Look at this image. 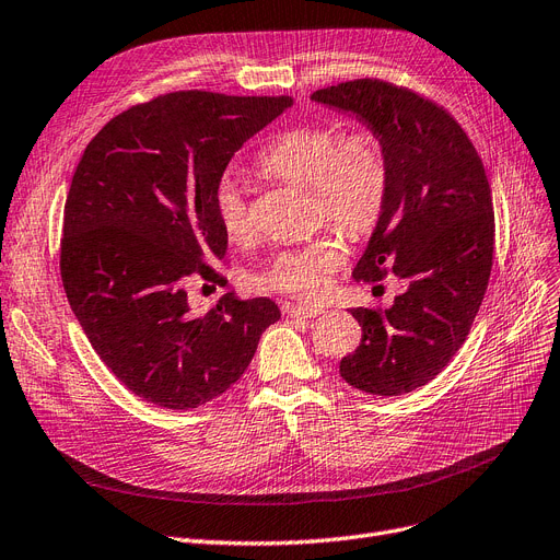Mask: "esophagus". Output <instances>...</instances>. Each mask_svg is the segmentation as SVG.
Segmentation results:
<instances>
[{
  "label": "esophagus",
  "mask_w": 560,
  "mask_h": 560,
  "mask_svg": "<svg viewBox=\"0 0 560 560\" xmlns=\"http://www.w3.org/2000/svg\"><path fill=\"white\" fill-rule=\"evenodd\" d=\"M287 315L292 319H315L324 315V310L317 305H287Z\"/></svg>",
  "instance_id": "esophagus-1"
}]
</instances>
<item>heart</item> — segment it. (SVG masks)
Returning <instances> with one entry per match:
<instances>
[{
    "instance_id": "1",
    "label": "heart",
    "mask_w": 560,
    "mask_h": 560,
    "mask_svg": "<svg viewBox=\"0 0 560 560\" xmlns=\"http://www.w3.org/2000/svg\"><path fill=\"white\" fill-rule=\"evenodd\" d=\"M257 167L284 184L312 188L317 197V215L347 236L372 232L388 202V153L382 138L370 128L347 132L332 124L292 128L261 153ZM215 213L222 232L232 241H243L253 232L248 199L234 178H222L218 184ZM342 261V241L335 234H324L301 248L278 253L255 276V287L271 294L317 299L326 292Z\"/></svg>"
}]
</instances>
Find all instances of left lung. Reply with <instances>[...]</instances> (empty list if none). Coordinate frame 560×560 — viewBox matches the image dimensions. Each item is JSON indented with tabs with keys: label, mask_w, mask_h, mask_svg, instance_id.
Returning a JSON list of instances; mask_svg holds the SVG:
<instances>
[{
	"label": "left lung",
	"mask_w": 560,
	"mask_h": 560,
	"mask_svg": "<svg viewBox=\"0 0 560 560\" xmlns=\"http://www.w3.org/2000/svg\"><path fill=\"white\" fill-rule=\"evenodd\" d=\"M312 101L351 112L388 153V202L353 278L393 273L409 287L388 310H351L363 338L340 374L370 395H405L451 363L485 299L494 261L485 165L448 109L407 86L363 78L319 89Z\"/></svg>",
	"instance_id": "1"
}]
</instances>
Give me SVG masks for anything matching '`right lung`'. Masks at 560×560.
I'll return each mask as SVG.
<instances>
[{"label": "right lung", "mask_w": 560, "mask_h": 560, "mask_svg": "<svg viewBox=\"0 0 560 560\" xmlns=\"http://www.w3.org/2000/svg\"><path fill=\"white\" fill-rule=\"evenodd\" d=\"M292 96L174 92L132 105L86 144L63 207L61 282L101 361L138 397L188 411L236 384L271 299L232 292L192 315L186 282L228 253L215 188Z\"/></svg>", "instance_id": "1"}]
</instances>
